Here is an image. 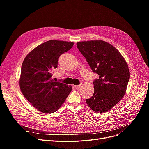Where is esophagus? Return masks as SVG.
Wrapping results in <instances>:
<instances>
[{"label": "esophagus", "instance_id": "1", "mask_svg": "<svg viewBox=\"0 0 149 149\" xmlns=\"http://www.w3.org/2000/svg\"><path fill=\"white\" fill-rule=\"evenodd\" d=\"M74 88L76 89H79L81 88V85L79 84V85H76V86H74Z\"/></svg>", "mask_w": 149, "mask_h": 149}]
</instances>
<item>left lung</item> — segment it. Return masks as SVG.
Returning a JSON list of instances; mask_svg holds the SVG:
<instances>
[{"label":"left lung","instance_id":"1","mask_svg":"<svg viewBox=\"0 0 149 149\" xmlns=\"http://www.w3.org/2000/svg\"><path fill=\"white\" fill-rule=\"evenodd\" d=\"M94 73L99 78L93 81V96L86 100L97 113L110 110L125 95L129 80L127 63L112 45L102 40H91L76 43Z\"/></svg>","mask_w":149,"mask_h":149}]
</instances>
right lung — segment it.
Masks as SVG:
<instances>
[{"instance_id": "obj_1", "label": "right lung", "mask_w": 149, "mask_h": 149, "mask_svg": "<svg viewBox=\"0 0 149 149\" xmlns=\"http://www.w3.org/2000/svg\"><path fill=\"white\" fill-rule=\"evenodd\" d=\"M73 42L49 40L35 48L26 56L21 68L20 90L29 102L43 113L51 114L62 106L71 91V86L52 78L63 53Z\"/></svg>"}]
</instances>
